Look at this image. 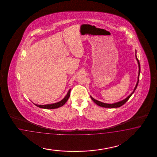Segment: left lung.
I'll list each match as a JSON object with an SVG mask.
<instances>
[{
	"label": "left lung",
	"mask_w": 157,
	"mask_h": 157,
	"mask_svg": "<svg viewBox=\"0 0 157 157\" xmlns=\"http://www.w3.org/2000/svg\"><path fill=\"white\" fill-rule=\"evenodd\" d=\"M135 53H135V56H136V60H137L138 66H139V74H138V81H137L136 85L135 86V89H134V90H133V91H132V93L130 95H129V96H128L126 98H125L124 100H122V101H119V102H116V103H113V104H106V103H104V102H100L99 101L95 100L94 98H93L91 96H90L91 99L93 100V101H94V102L97 105H98V106H101V107H104V108H119L120 106H122L124 104L129 100V98L131 97V95L133 94V93L135 92V91L136 87H137V86H138V83H139V75H140V63H139V60H138V58H137V56H136V51L135 52Z\"/></svg>",
	"instance_id": "8db88e82"
}]
</instances>
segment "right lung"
<instances>
[{
	"instance_id": "1",
	"label": "right lung",
	"mask_w": 157,
	"mask_h": 157,
	"mask_svg": "<svg viewBox=\"0 0 157 157\" xmlns=\"http://www.w3.org/2000/svg\"><path fill=\"white\" fill-rule=\"evenodd\" d=\"M70 93H71V89H70L67 95H66V97L61 100L60 101L56 102V103H54V104H47V105H35L36 106H38L39 108H43V109H56V108H58L59 107H61L63 105L65 104V103L67 101V100H68L70 96Z\"/></svg>"
}]
</instances>
